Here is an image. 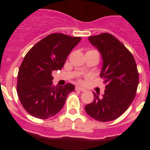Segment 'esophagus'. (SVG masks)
Listing matches in <instances>:
<instances>
[{
    "label": "esophagus",
    "instance_id": "obj_1",
    "mask_svg": "<svg viewBox=\"0 0 150 150\" xmlns=\"http://www.w3.org/2000/svg\"><path fill=\"white\" fill-rule=\"evenodd\" d=\"M75 89L76 90V91H86V90L84 88H83V87H80V86H76L75 87Z\"/></svg>",
    "mask_w": 150,
    "mask_h": 150
}]
</instances>
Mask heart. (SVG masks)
Listing matches in <instances>:
<instances>
[{"label": "heart", "mask_w": 150, "mask_h": 150, "mask_svg": "<svg viewBox=\"0 0 150 150\" xmlns=\"http://www.w3.org/2000/svg\"><path fill=\"white\" fill-rule=\"evenodd\" d=\"M87 52H96L95 50H89V51H88Z\"/></svg>", "instance_id": "b5f03b06"}]
</instances>
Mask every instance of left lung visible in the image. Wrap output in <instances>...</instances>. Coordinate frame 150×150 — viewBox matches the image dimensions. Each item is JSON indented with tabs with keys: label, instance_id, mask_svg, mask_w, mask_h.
Returning <instances> with one entry per match:
<instances>
[{
	"label": "left lung",
	"instance_id": "1",
	"mask_svg": "<svg viewBox=\"0 0 150 150\" xmlns=\"http://www.w3.org/2000/svg\"><path fill=\"white\" fill-rule=\"evenodd\" d=\"M103 58L100 78L106 90L99 97L95 92L93 101L85 107L88 116L99 122L116 120L124 113L135 98L139 74L131 52L109 33L88 37Z\"/></svg>",
	"mask_w": 150,
	"mask_h": 150
}]
</instances>
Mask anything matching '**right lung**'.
<instances>
[{
  "label": "right lung",
  "instance_id": "obj_1",
  "mask_svg": "<svg viewBox=\"0 0 150 150\" xmlns=\"http://www.w3.org/2000/svg\"><path fill=\"white\" fill-rule=\"evenodd\" d=\"M81 38L59 33L40 40L26 54L18 72L17 94L24 109L38 119L54 116L62 109L74 86H55L52 73L62 70L67 55Z\"/></svg>",
  "mask_w": 150,
  "mask_h": 150
}]
</instances>
